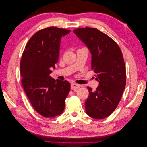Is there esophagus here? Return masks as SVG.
Segmentation results:
<instances>
[{
	"label": "esophagus",
	"mask_w": 147,
	"mask_h": 147,
	"mask_svg": "<svg viewBox=\"0 0 147 147\" xmlns=\"http://www.w3.org/2000/svg\"><path fill=\"white\" fill-rule=\"evenodd\" d=\"M79 87H81V85H79V84H76V83H71V90H76L78 89Z\"/></svg>",
	"instance_id": "1"
}]
</instances>
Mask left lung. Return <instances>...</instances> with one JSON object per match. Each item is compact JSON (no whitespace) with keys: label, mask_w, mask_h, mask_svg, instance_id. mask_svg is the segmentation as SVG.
Segmentation results:
<instances>
[{"label":"left lung","mask_w":147,"mask_h":147,"mask_svg":"<svg viewBox=\"0 0 147 147\" xmlns=\"http://www.w3.org/2000/svg\"><path fill=\"white\" fill-rule=\"evenodd\" d=\"M74 32L89 49L91 69L99 82L95 91L87 87L89 95L85 102L86 113L94 119H105L117 108L126 86L123 55L117 43L97 28H79Z\"/></svg>","instance_id":"8db88e82"}]
</instances>
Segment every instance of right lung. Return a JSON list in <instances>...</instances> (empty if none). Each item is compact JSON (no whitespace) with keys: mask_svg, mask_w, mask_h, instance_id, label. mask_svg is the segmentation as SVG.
Wrapping results in <instances>:
<instances>
[{"mask_svg":"<svg viewBox=\"0 0 147 147\" xmlns=\"http://www.w3.org/2000/svg\"><path fill=\"white\" fill-rule=\"evenodd\" d=\"M70 30L54 26L36 32L28 40L20 62L21 83L36 111L51 118L64 111L65 99L70 90L67 81L53 79L51 68L59 61L61 38Z\"/></svg>","mask_w":147,"mask_h":147,"instance_id":"right-lung-1","label":"right lung"}]
</instances>
